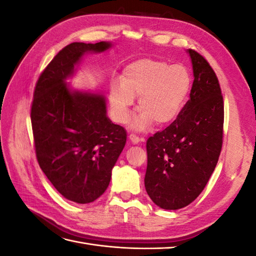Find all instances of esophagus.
<instances>
[{"instance_id":"1","label":"esophagus","mask_w":256,"mask_h":256,"mask_svg":"<svg viewBox=\"0 0 256 256\" xmlns=\"http://www.w3.org/2000/svg\"><path fill=\"white\" fill-rule=\"evenodd\" d=\"M129 140L131 141V143H132V144H138L140 142H144V138H140L138 136H136V134H130Z\"/></svg>"}]
</instances>
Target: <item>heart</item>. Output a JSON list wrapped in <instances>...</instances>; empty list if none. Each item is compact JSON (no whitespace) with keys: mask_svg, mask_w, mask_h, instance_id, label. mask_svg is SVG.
Returning <instances> with one entry per match:
<instances>
[{"mask_svg":"<svg viewBox=\"0 0 256 256\" xmlns=\"http://www.w3.org/2000/svg\"><path fill=\"white\" fill-rule=\"evenodd\" d=\"M191 90V76L182 65H168L164 60L143 58L125 67L120 84H114L109 102L115 122H126L134 98L141 113L131 124L136 130L148 128L154 122L166 126L180 114Z\"/></svg>","mask_w":256,"mask_h":256,"instance_id":"b5f03b06","label":"heart"}]
</instances>
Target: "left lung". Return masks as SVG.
<instances>
[{"label":"left lung","mask_w":256,"mask_h":256,"mask_svg":"<svg viewBox=\"0 0 256 256\" xmlns=\"http://www.w3.org/2000/svg\"><path fill=\"white\" fill-rule=\"evenodd\" d=\"M193 69L190 99L178 118L146 143L145 189L162 209L176 210L203 191L218 162L223 138V97L208 62L188 49Z\"/></svg>","instance_id":"8db88e82"}]
</instances>
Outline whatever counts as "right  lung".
Masks as SVG:
<instances>
[{
	"mask_svg": "<svg viewBox=\"0 0 256 256\" xmlns=\"http://www.w3.org/2000/svg\"><path fill=\"white\" fill-rule=\"evenodd\" d=\"M112 46H66L46 67L34 90L30 120L38 164L54 188L74 203L88 204L104 194L126 144V130L108 118L106 96L67 83L84 56Z\"/></svg>",
	"mask_w": 256,
	"mask_h": 256,
	"instance_id": "right-lung-1",
	"label": "right lung"
}]
</instances>
